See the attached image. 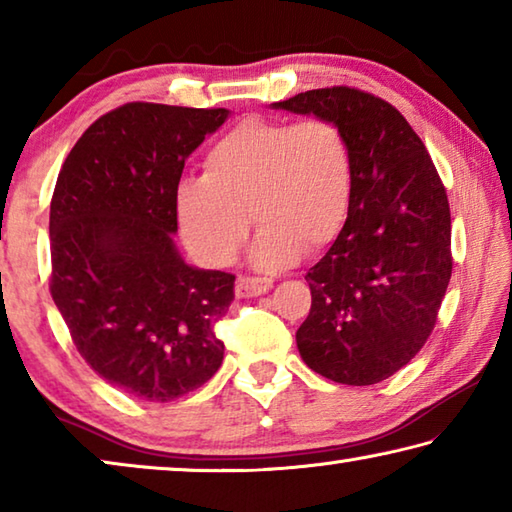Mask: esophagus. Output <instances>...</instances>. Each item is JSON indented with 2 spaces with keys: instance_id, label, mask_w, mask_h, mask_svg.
Segmentation results:
<instances>
[{
  "instance_id": "1",
  "label": "esophagus",
  "mask_w": 512,
  "mask_h": 512,
  "mask_svg": "<svg viewBox=\"0 0 512 512\" xmlns=\"http://www.w3.org/2000/svg\"><path fill=\"white\" fill-rule=\"evenodd\" d=\"M273 287V277L268 275H244L237 282V296L250 298V296H262Z\"/></svg>"
}]
</instances>
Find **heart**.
Listing matches in <instances>:
<instances>
[{
    "mask_svg": "<svg viewBox=\"0 0 512 512\" xmlns=\"http://www.w3.org/2000/svg\"><path fill=\"white\" fill-rule=\"evenodd\" d=\"M354 196V155L334 121L307 117L296 124L246 117L207 146L203 176L176 189V221L185 246L205 266L235 259L259 228L253 257L287 266L339 237Z\"/></svg>",
    "mask_w": 512,
    "mask_h": 512,
    "instance_id": "obj_1",
    "label": "heart"
}]
</instances>
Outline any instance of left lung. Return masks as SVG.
<instances>
[{"mask_svg": "<svg viewBox=\"0 0 512 512\" xmlns=\"http://www.w3.org/2000/svg\"><path fill=\"white\" fill-rule=\"evenodd\" d=\"M273 106L339 124L354 155L350 216L307 273L300 357L336 384H377L436 327L454 264L445 185L409 121L375 94L332 85Z\"/></svg>", "mask_w": 512, "mask_h": 512, "instance_id": "8db88e82", "label": "left lung"}]
</instances>
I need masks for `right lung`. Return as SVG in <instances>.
<instances>
[{
	"mask_svg": "<svg viewBox=\"0 0 512 512\" xmlns=\"http://www.w3.org/2000/svg\"><path fill=\"white\" fill-rule=\"evenodd\" d=\"M225 117L124 103L81 135L51 196V298L85 363L140 400L192 393L223 361L235 275L187 266L171 232L185 160Z\"/></svg>",
	"mask_w": 512,
	"mask_h": 512,
	"instance_id": "1",
	"label": "right lung"
}]
</instances>
